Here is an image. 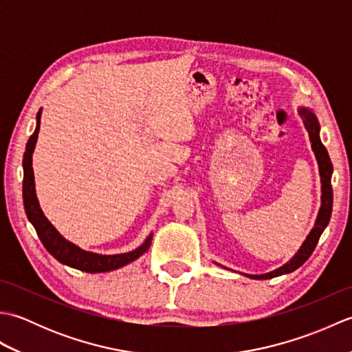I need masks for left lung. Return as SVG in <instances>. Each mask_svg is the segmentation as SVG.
Segmentation results:
<instances>
[{"label":"left lung","instance_id":"8db88e82","mask_svg":"<svg viewBox=\"0 0 352 352\" xmlns=\"http://www.w3.org/2000/svg\"><path fill=\"white\" fill-rule=\"evenodd\" d=\"M298 113L301 115L304 125H305V130L309 131V136H310V142H311V149L313 153L316 155V160L319 164V175H320V184H322V195H320V208H319V213H318V219L315 227L310 231V234L305 239L302 246L298 252L295 254L294 257H292L286 265H283L281 267L275 269L272 272H267L263 275H248L245 274L246 276H250V278L254 280H267V278H274V276H278V275H284V274H290L294 272L295 269L300 267L301 265H304L307 258L311 256V252L315 251L318 241L320 234L324 233V230L327 228L328 222H330L331 218V210H333V188H331V174H333V163L330 160V155H328L327 148L322 145V142H320L319 138V122H318V118L315 116L311 110L301 107L298 109Z\"/></svg>","mask_w":352,"mask_h":352}]
</instances>
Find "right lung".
Returning a JSON list of instances; mask_svg holds the SVG:
<instances>
[{
  "label": "right lung",
  "mask_w": 352,
  "mask_h": 352,
  "mask_svg": "<svg viewBox=\"0 0 352 352\" xmlns=\"http://www.w3.org/2000/svg\"><path fill=\"white\" fill-rule=\"evenodd\" d=\"M41 113L42 110L37 111L36 130L27 142L24 160H22V168H24L22 197H24V208H25L27 218L33 223L36 233L39 236L45 248H47V251L52 257L60 261V263L76 267L78 271L91 272V274L115 271V269L122 267L125 265L131 263V261H134L136 258H139L142 254L149 248V245H151L153 234H149L146 237V241L134 251L125 252V254H115V256H101V254L81 250L77 245L66 241V239L60 236V233L52 227V223L45 218V214L39 206V201H37V197H36L34 174H33V166H32V157H33L36 142H37V134H39V129H41Z\"/></svg>",
  "instance_id": "obj_1"
}]
</instances>
